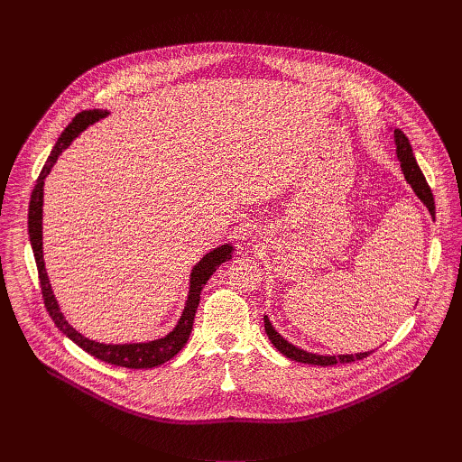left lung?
<instances>
[{
  "mask_svg": "<svg viewBox=\"0 0 462 462\" xmlns=\"http://www.w3.org/2000/svg\"><path fill=\"white\" fill-rule=\"evenodd\" d=\"M394 144H397V157L401 161V168L404 171V177L406 180L411 184L413 191L417 193L419 199L426 205V208L430 210L431 217H435V201H433V193L426 182V177L424 173L420 171L417 161H415V155H413V150H411V144L408 141V137L402 134L401 129H394ZM265 331H267V337L269 340L273 342V346L282 353L285 355L287 358L291 360H296V362H301V364H310V365H337V364H349V362H356V360H364L367 358L373 351H365V353H356V355H338V356H323V355H314V353H307L296 346H292L291 342H287L276 328L273 327L271 319L265 316Z\"/></svg>",
  "mask_w": 462,
  "mask_h": 462,
  "instance_id": "8db88e82",
  "label": "left lung"
}]
</instances>
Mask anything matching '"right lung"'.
<instances>
[{"mask_svg":"<svg viewBox=\"0 0 462 462\" xmlns=\"http://www.w3.org/2000/svg\"><path fill=\"white\" fill-rule=\"evenodd\" d=\"M109 115V111H102V109H89V111H82L79 113L73 122L63 129V134L60 135V139L56 141L47 162L43 164L40 177L36 180V186L32 189L31 195V203H29V237H31V246L34 252V259H36V267H38V278H40V287H42V294H43V303L45 309L49 312V316L52 318L54 325L60 328V331L71 338L79 347H82L86 353H89L91 356L111 364V365H120V367H127V369H150V367H157L164 362H168L170 358H173L188 342L191 327H193V318H195V310L197 305H199L201 300V291L207 285V282L212 278V274L219 269L221 263L232 259L234 254V246L230 243L221 245L214 250H210L197 265L191 269L189 274V291H188V298L184 303V310L177 321V325L173 327V331L168 333L166 337L159 338V340H152V342H141V344H100L95 340H89L86 337H82L75 327L69 325V321L63 318V314L60 312L58 301L52 294L51 283H49V276L45 271V261H43V241H42V216H43V180L49 175L51 168L54 166V162L58 161V155L68 148L82 131L98 122L100 118H106Z\"/></svg>","mask_w":462,"mask_h":462,"instance_id":"right-lung-1","label":"right lung"}]
</instances>
